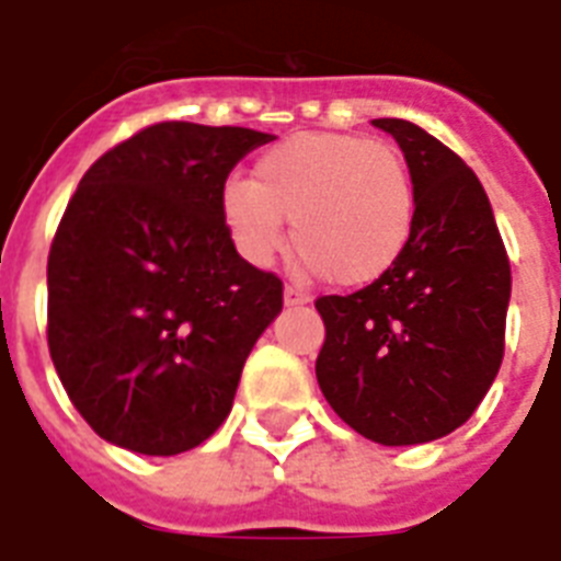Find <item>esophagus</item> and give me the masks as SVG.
<instances>
[{"instance_id":"1","label":"esophagus","mask_w":561,"mask_h":561,"mask_svg":"<svg viewBox=\"0 0 561 561\" xmlns=\"http://www.w3.org/2000/svg\"><path fill=\"white\" fill-rule=\"evenodd\" d=\"M309 304V294L304 288H294V285H285V306H304Z\"/></svg>"}]
</instances>
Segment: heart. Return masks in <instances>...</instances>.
I'll return each mask as SVG.
<instances>
[{
	"mask_svg": "<svg viewBox=\"0 0 561 561\" xmlns=\"http://www.w3.org/2000/svg\"><path fill=\"white\" fill-rule=\"evenodd\" d=\"M237 252L264 267L288 243L336 285L381 279L412 240L414 185L397 147L340 131H300L255 161V180L221 185Z\"/></svg>",
	"mask_w": 561,
	"mask_h": 561,
	"instance_id": "heart-1",
	"label": "heart"
}]
</instances>
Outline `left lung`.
<instances>
[{
	"mask_svg": "<svg viewBox=\"0 0 561 561\" xmlns=\"http://www.w3.org/2000/svg\"><path fill=\"white\" fill-rule=\"evenodd\" d=\"M400 144L414 185L412 240L345 297H318L316 376L354 433L426 445L481 405L505 354L511 264L490 197L466 161L409 119H373Z\"/></svg>",
	"mask_w": 561,
	"mask_h": 561,
	"instance_id": "left-lung-1",
	"label": "left lung"
}]
</instances>
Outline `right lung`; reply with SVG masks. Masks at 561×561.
Instances as JSON below:
<instances>
[{"label":"right lung","instance_id":"1","mask_svg":"<svg viewBox=\"0 0 561 561\" xmlns=\"http://www.w3.org/2000/svg\"><path fill=\"white\" fill-rule=\"evenodd\" d=\"M273 135L159 123L83 173L47 257V345L104 442L173 457L216 433L282 282L237 255L221 185Z\"/></svg>","mask_w":561,"mask_h":561}]
</instances>
